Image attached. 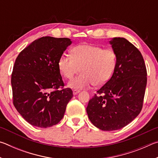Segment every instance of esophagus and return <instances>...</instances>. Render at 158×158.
Returning <instances> with one entry per match:
<instances>
[{
	"label": "esophagus",
	"mask_w": 158,
	"mask_h": 158,
	"mask_svg": "<svg viewBox=\"0 0 158 158\" xmlns=\"http://www.w3.org/2000/svg\"><path fill=\"white\" fill-rule=\"evenodd\" d=\"M80 92L79 90H77V89H74L73 90V95H75L77 94H78V93Z\"/></svg>",
	"instance_id": "34e87169"
}]
</instances>
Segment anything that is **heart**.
Masks as SVG:
<instances>
[{
  "label": "heart",
  "instance_id": "heart-1",
  "mask_svg": "<svg viewBox=\"0 0 158 158\" xmlns=\"http://www.w3.org/2000/svg\"><path fill=\"white\" fill-rule=\"evenodd\" d=\"M72 53L73 56L63 53L58 62L59 70L67 79L82 72L68 82V87L81 89L93 84L96 87L102 86L110 79L116 65L114 50L83 44L73 48Z\"/></svg>",
  "mask_w": 158,
  "mask_h": 158
}]
</instances>
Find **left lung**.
<instances>
[{
  "label": "left lung",
  "instance_id": "1",
  "mask_svg": "<svg viewBox=\"0 0 158 158\" xmlns=\"http://www.w3.org/2000/svg\"><path fill=\"white\" fill-rule=\"evenodd\" d=\"M109 44L116 54L114 73L86 108L90 122L104 131L121 129L139 114L147 84L145 63L137 48L123 37H114Z\"/></svg>",
  "mask_w": 158,
  "mask_h": 158
}]
</instances>
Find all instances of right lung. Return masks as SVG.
I'll use <instances>...</instances> for the list:
<instances>
[{
	"label": "right lung",
	"mask_w": 158,
	"mask_h": 158,
	"mask_svg": "<svg viewBox=\"0 0 158 158\" xmlns=\"http://www.w3.org/2000/svg\"><path fill=\"white\" fill-rule=\"evenodd\" d=\"M69 38L42 37L21 51L12 74L13 104L28 123L38 127L56 125L73 98L64 85L58 59L72 44Z\"/></svg>",
	"instance_id": "add662e5"
}]
</instances>
